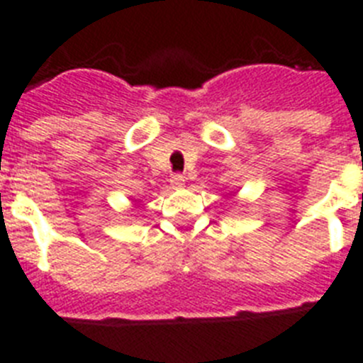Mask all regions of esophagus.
<instances>
[{
    "label": "esophagus",
    "instance_id": "1",
    "mask_svg": "<svg viewBox=\"0 0 363 363\" xmlns=\"http://www.w3.org/2000/svg\"><path fill=\"white\" fill-rule=\"evenodd\" d=\"M184 184H185V176H182V174H172V178H170V185H172V187H184Z\"/></svg>",
    "mask_w": 363,
    "mask_h": 363
}]
</instances>
